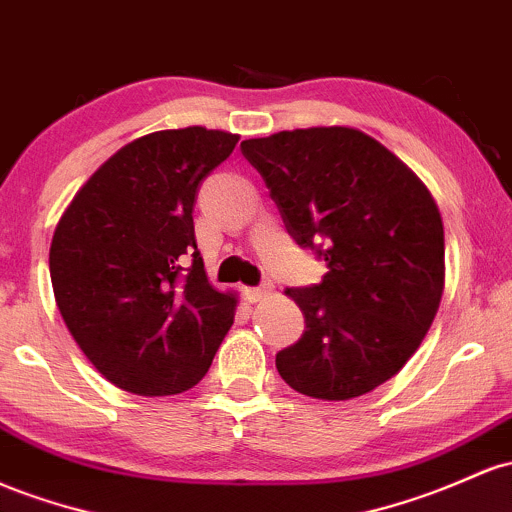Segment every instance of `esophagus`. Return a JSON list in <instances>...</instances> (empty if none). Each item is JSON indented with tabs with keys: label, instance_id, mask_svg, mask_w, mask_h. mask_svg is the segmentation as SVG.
Masks as SVG:
<instances>
[{
	"label": "esophagus",
	"instance_id": "obj_1",
	"mask_svg": "<svg viewBox=\"0 0 512 512\" xmlns=\"http://www.w3.org/2000/svg\"><path fill=\"white\" fill-rule=\"evenodd\" d=\"M272 289H274L272 279H265V282H262L260 286H252V289L247 291V294H250V301H262V299H265V296L272 294Z\"/></svg>",
	"mask_w": 512,
	"mask_h": 512
}]
</instances>
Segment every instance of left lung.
Instances as JSON below:
<instances>
[{
	"instance_id": "left-lung-1",
	"label": "left lung",
	"mask_w": 512,
	"mask_h": 512,
	"mask_svg": "<svg viewBox=\"0 0 512 512\" xmlns=\"http://www.w3.org/2000/svg\"><path fill=\"white\" fill-rule=\"evenodd\" d=\"M286 233L325 260L286 289L306 330L277 352L294 391L347 401L389 381L420 347L445 286V230L425 184L367 133L296 128L240 143Z\"/></svg>"
}]
</instances>
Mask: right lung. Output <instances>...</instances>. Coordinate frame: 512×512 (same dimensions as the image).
<instances>
[{
    "instance_id": "1",
    "label": "right lung",
    "mask_w": 512,
    "mask_h": 512,
    "mask_svg": "<svg viewBox=\"0 0 512 512\" xmlns=\"http://www.w3.org/2000/svg\"><path fill=\"white\" fill-rule=\"evenodd\" d=\"M238 136L201 126L123 145L77 192L50 243L67 330L111 384L172 396L199 384L233 325L194 238L201 182Z\"/></svg>"
}]
</instances>
